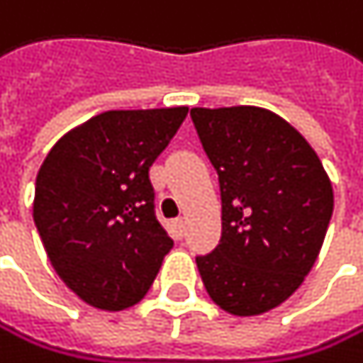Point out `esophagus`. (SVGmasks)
<instances>
[{"mask_svg": "<svg viewBox=\"0 0 363 363\" xmlns=\"http://www.w3.org/2000/svg\"><path fill=\"white\" fill-rule=\"evenodd\" d=\"M172 226H174L176 237H183V235H185V220H183V218H176V220L172 222Z\"/></svg>", "mask_w": 363, "mask_h": 363, "instance_id": "esophagus-1", "label": "esophagus"}]
</instances>
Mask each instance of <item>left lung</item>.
I'll use <instances>...</instances> for the list:
<instances>
[{
  "label": "left lung",
  "instance_id": "8db88e82",
  "mask_svg": "<svg viewBox=\"0 0 363 363\" xmlns=\"http://www.w3.org/2000/svg\"><path fill=\"white\" fill-rule=\"evenodd\" d=\"M220 178L222 237L196 257L202 283L224 311L259 315L301 287L323 248L333 187L313 147L272 111L191 108Z\"/></svg>",
  "mask_w": 363,
  "mask_h": 363
}]
</instances>
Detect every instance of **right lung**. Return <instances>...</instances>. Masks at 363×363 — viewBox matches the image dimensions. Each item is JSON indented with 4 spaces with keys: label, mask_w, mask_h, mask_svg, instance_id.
<instances>
[{
    "label": "right lung",
    "mask_w": 363,
    "mask_h": 363,
    "mask_svg": "<svg viewBox=\"0 0 363 363\" xmlns=\"http://www.w3.org/2000/svg\"><path fill=\"white\" fill-rule=\"evenodd\" d=\"M187 111L100 113L60 137L38 169L40 242L62 283L91 307L137 305L174 246L155 213L150 167Z\"/></svg>",
    "instance_id": "right-lung-1"
}]
</instances>
